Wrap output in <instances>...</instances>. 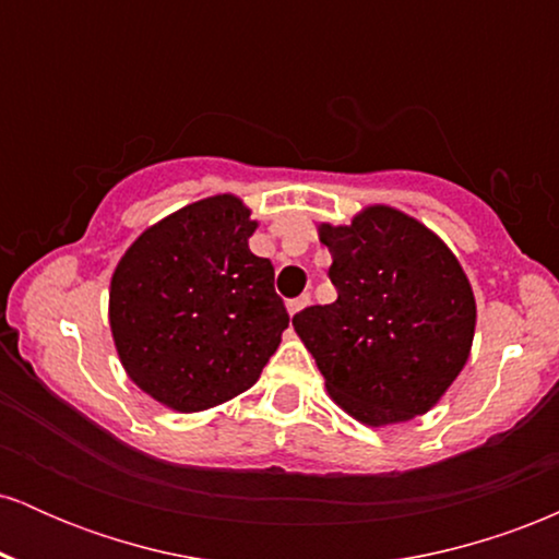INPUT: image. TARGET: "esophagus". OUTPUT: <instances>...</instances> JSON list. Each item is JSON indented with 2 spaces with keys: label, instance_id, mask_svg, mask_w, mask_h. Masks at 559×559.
<instances>
[{
  "label": "esophagus",
  "instance_id": "34e87169",
  "mask_svg": "<svg viewBox=\"0 0 559 559\" xmlns=\"http://www.w3.org/2000/svg\"><path fill=\"white\" fill-rule=\"evenodd\" d=\"M307 305H310V294H301V297H297V299H292V301H288V305H286V310H288V316H297V312L299 310H305V307Z\"/></svg>",
  "mask_w": 559,
  "mask_h": 559
}]
</instances>
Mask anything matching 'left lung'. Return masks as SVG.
<instances>
[{"instance_id": "left-lung-1", "label": "left lung", "mask_w": 559, "mask_h": 559, "mask_svg": "<svg viewBox=\"0 0 559 559\" xmlns=\"http://www.w3.org/2000/svg\"><path fill=\"white\" fill-rule=\"evenodd\" d=\"M338 297L294 316L325 391L370 428L426 415L471 357L473 286L431 228L389 204L320 223Z\"/></svg>"}]
</instances>
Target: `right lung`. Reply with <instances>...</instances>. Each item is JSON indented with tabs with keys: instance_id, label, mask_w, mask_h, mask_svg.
Here are the masks:
<instances>
[{
	"instance_id": "right-lung-1",
	"label": "right lung",
	"mask_w": 559,
	"mask_h": 559,
	"mask_svg": "<svg viewBox=\"0 0 559 559\" xmlns=\"http://www.w3.org/2000/svg\"><path fill=\"white\" fill-rule=\"evenodd\" d=\"M252 210L234 194L186 204L115 265L110 331L136 386L176 413L252 389L288 325L271 260L249 249Z\"/></svg>"
}]
</instances>
